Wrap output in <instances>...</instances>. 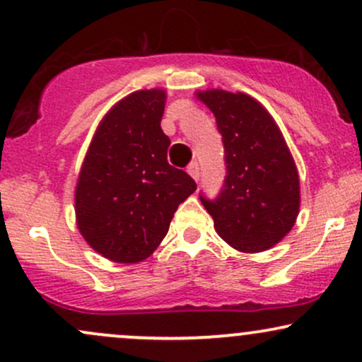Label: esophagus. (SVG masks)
<instances>
[{
  "mask_svg": "<svg viewBox=\"0 0 362 362\" xmlns=\"http://www.w3.org/2000/svg\"><path fill=\"white\" fill-rule=\"evenodd\" d=\"M187 172H189V175L192 177L195 182H197L199 177H201V167H199L197 161H194V163H190L189 167H187Z\"/></svg>",
  "mask_w": 362,
  "mask_h": 362,
  "instance_id": "esophagus-1",
  "label": "esophagus"
}]
</instances>
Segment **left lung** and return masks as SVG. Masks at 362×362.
<instances>
[{"label":"left lung","mask_w":362,"mask_h":362,"mask_svg":"<svg viewBox=\"0 0 362 362\" xmlns=\"http://www.w3.org/2000/svg\"><path fill=\"white\" fill-rule=\"evenodd\" d=\"M223 136L226 177L216 199L201 195L218 235L240 252L279 243L300 213V177L272 115L255 98L224 90L199 91Z\"/></svg>","instance_id":"8db88e82"}]
</instances>
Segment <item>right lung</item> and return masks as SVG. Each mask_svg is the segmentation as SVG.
<instances>
[{
    "instance_id": "right-lung-1",
    "label": "right lung",
    "mask_w": 362,
    "mask_h": 362,
    "mask_svg": "<svg viewBox=\"0 0 362 362\" xmlns=\"http://www.w3.org/2000/svg\"><path fill=\"white\" fill-rule=\"evenodd\" d=\"M165 90L127 95L102 119L74 192L78 230L95 252L136 264L156 250L180 202L197 189L168 163Z\"/></svg>"
}]
</instances>
